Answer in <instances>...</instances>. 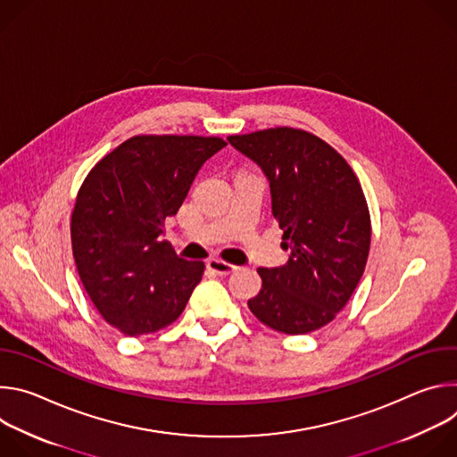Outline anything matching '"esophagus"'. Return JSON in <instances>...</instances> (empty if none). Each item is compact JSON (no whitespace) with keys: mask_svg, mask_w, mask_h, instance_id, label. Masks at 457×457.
<instances>
[{"mask_svg":"<svg viewBox=\"0 0 457 457\" xmlns=\"http://www.w3.org/2000/svg\"><path fill=\"white\" fill-rule=\"evenodd\" d=\"M208 270L213 271L215 275L226 277V275L233 273L237 270V266L228 264V262H224V260H220V258H212V260H208Z\"/></svg>","mask_w":457,"mask_h":457,"instance_id":"obj_1","label":"esophagus"}]
</instances>
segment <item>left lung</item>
<instances>
[{"label":"left lung","mask_w":457,"mask_h":457,"mask_svg":"<svg viewBox=\"0 0 457 457\" xmlns=\"http://www.w3.org/2000/svg\"><path fill=\"white\" fill-rule=\"evenodd\" d=\"M228 141L270 179L273 215L289 262L258 268L262 289L247 302L268 328L312 333L353 296L370 249V213L349 162L323 139L277 126Z\"/></svg>","instance_id":"obj_1"}]
</instances>
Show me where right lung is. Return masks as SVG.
<instances>
[{"label":"right lung","mask_w":457,"mask_h":457,"mask_svg":"<svg viewBox=\"0 0 457 457\" xmlns=\"http://www.w3.org/2000/svg\"><path fill=\"white\" fill-rule=\"evenodd\" d=\"M226 141L134 136L85 177L71 219L79 278L99 314L126 337L157 333L184 311L204 275L161 240L201 166Z\"/></svg>","instance_id":"right-lung-1"}]
</instances>
